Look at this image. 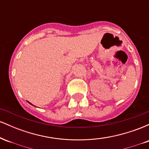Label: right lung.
Listing matches in <instances>:
<instances>
[{
    "label": "right lung",
    "instance_id": "add662e5",
    "mask_svg": "<svg viewBox=\"0 0 149 149\" xmlns=\"http://www.w3.org/2000/svg\"><path fill=\"white\" fill-rule=\"evenodd\" d=\"M29 104H31V103H29Z\"/></svg>",
    "mask_w": 149,
    "mask_h": 149
}]
</instances>
